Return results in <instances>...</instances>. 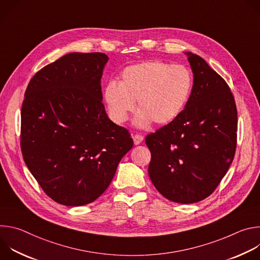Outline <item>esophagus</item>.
Listing matches in <instances>:
<instances>
[{
  "label": "esophagus",
  "instance_id": "1",
  "mask_svg": "<svg viewBox=\"0 0 260 260\" xmlns=\"http://www.w3.org/2000/svg\"><path fill=\"white\" fill-rule=\"evenodd\" d=\"M133 139H134V142H135V144H136V145H139V144H141V143L143 142V140H144V137H143L142 135H139V134H137V135H134V136H133Z\"/></svg>",
  "mask_w": 260,
  "mask_h": 260
}]
</instances>
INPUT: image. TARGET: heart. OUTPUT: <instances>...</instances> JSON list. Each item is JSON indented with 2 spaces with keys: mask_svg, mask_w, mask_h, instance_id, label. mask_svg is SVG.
I'll return each instance as SVG.
<instances>
[{
  "mask_svg": "<svg viewBox=\"0 0 260 260\" xmlns=\"http://www.w3.org/2000/svg\"><path fill=\"white\" fill-rule=\"evenodd\" d=\"M192 88V76L182 64L150 60L125 68L120 82L110 81L104 89L109 113L117 123L126 121L140 109L134 124L146 128L153 121L164 125L174 121L186 105Z\"/></svg>",
  "mask_w": 260,
  "mask_h": 260,
  "instance_id": "obj_1",
  "label": "heart"
}]
</instances>
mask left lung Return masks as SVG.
<instances>
[{
    "label": "left lung",
    "instance_id": "obj_1",
    "mask_svg": "<svg viewBox=\"0 0 260 260\" xmlns=\"http://www.w3.org/2000/svg\"><path fill=\"white\" fill-rule=\"evenodd\" d=\"M185 54L193 73L190 96L174 121L145 141L155 188L172 202L193 204L216 189L233 162L238 112L224 79L201 56Z\"/></svg>",
    "mask_w": 260,
    "mask_h": 260
}]
</instances>
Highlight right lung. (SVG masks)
I'll use <instances>...</instances> for the list:
<instances>
[{
  "mask_svg": "<svg viewBox=\"0 0 260 260\" xmlns=\"http://www.w3.org/2000/svg\"><path fill=\"white\" fill-rule=\"evenodd\" d=\"M105 53L71 52L29 81L21 108V152L54 202L79 207L101 197L121 158L129 133L108 117L101 78Z\"/></svg>",
  "mask_w": 260,
  "mask_h": 260,
  "instance_id": "obj_1",
  "label": "right lung"
}]
</instances>
